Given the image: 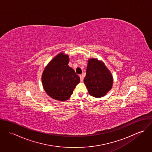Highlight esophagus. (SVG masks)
Returning a JSON list of instances; mask_svg holds the SVG:
<instances>
[{
	"label": "esophagus",
	"instance_id": "esophagus-1",
	"mask_svg": "<svg viewBox=\"0 0 152 152\" xmlns=\"http://www.w3.org/2000/svg\"><path fill=\"white\" fill-rule=\"evenodd\" d=\"M80 79H81V81L83 82V80H84V77H83V75H80Z\"/></svg>",
	"mask_w": 152,
	"mask_h": 152
}]
</instances>
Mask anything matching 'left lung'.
Returning a JSON list of instances; mask_svg holds the SVG:
<instances>
[{"label": "left lung", "mask_w": 152, "mask_h": 152, "mask_svg": "<svg viewBox=\"0 0 152 152\" xmlns=\"http://www.w3.org/2000/svg\"><path fill=\"white\" fill-rule=\"evenodd\" d=\"M84 84L91 96L100 98L111 89L113 78L104 63L96 59L91 58L88 60Z\"/></svg>", "instance_id": "obj_1"}]
</instances>
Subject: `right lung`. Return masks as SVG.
<instances>
[{
  "mask_svg": "<svg viewBox=\"0 0 152 152\" xmlns=\"http://www.w3.org/2000/svg\"><path fill=\"white\" fill-rule=\"evenodd\" d=\"M68 63L69 57L61 53L48 63L44 71L42 78L44 89L54 99H68L80 82V78L68 66Z\"/></svg>",
  "mask_w": 152,
  "mask_h": 152,
  "instance_id": "right-lung-1",
  "label": "right lung"
}]
</instances>
